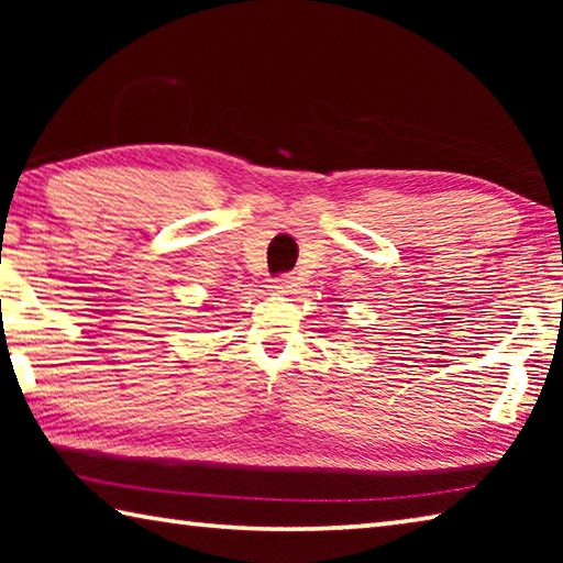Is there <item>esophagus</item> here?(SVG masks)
I'll use <instances>...</instances> for the list:
<instances>
[{
  "mask_svg": "<svg viewBox=\"0 0 563 563\" xmlns=\"http://www.w3.org/2000/svg\"><path fill=\"white\" fill-rule=\"evenodd\" d=\"M273 288H275V292H292L295 278L292 275H280V278L273 280Z\"/></svg>",
  "mask_w": 563,
  "mask_h": 563,
  "instance_id": "34e87169",
  "label": "esophagus"
}]
</instances>
